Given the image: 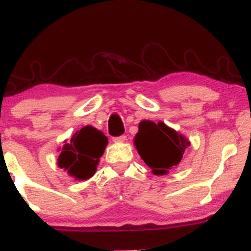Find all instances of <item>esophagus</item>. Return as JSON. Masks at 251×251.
<instances>
[{"mask_svg":"<svg viewBox=\"0 0 251 251\" xmlns=\"http://www.w3.org/2000/svg\"><path fill=\"white\" fill-rule=\"evenodd\" d=\"M126 139V136L121 135V136H119V137H114V138H113V142H115V143H122V142H125Z\"/></svg>","mask_w":251,"mask_h":251,"instance_id":"34e87169","label":"esophagus"}]
</instances>
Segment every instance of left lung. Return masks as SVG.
<instances>
[{"mask_svg": "<svg viewBox=\"0 0 251 251\" xmlns=\"http://www.w3.org/2000/svg\"><path fill=\"white\" fill-rule=\"evenodd\" d=\"M135 145L152 173L164 175L181 161L190 143L165 123L143 121L139 123Z\"/></svg>", "mask_w": 251, "mask_h": 251, "instance_id": "left-lung-1", "label": "left lung"}]
</instances>
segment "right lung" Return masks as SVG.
Here are the masks:
<instances>
[{"instance_id":"right-lung-1","label":"right lung","mask_w":251,"mask_h":251,"mask_svg":"<svg viewBox=\"0 0 251 251\" xmlns=\"http://www.w3.org/2000/svg\"><path fill=\"white\" fill-rule=\"evenodd\" d=\"M107 137L93 126H84L66 144L58 157V166L77 180H87L94 174L107 145Z\"/></svg>"}]
</instances>
